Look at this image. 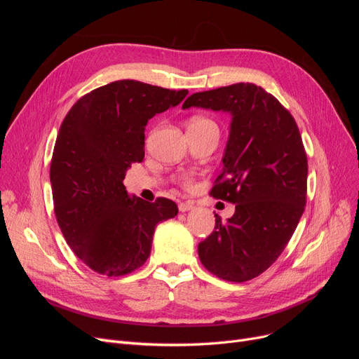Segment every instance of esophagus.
<instances>
[{
	"mask_svg": "<svg viewBox=\"0 0 359 359\" xmlns=\"http://www.w3.org/2000/svg\"><path fill=\"white\" fill-rule=\"evenodd\" d=\"M178 210H180L181 212H187V211L193 210V202H181V203L178 205Z\"/></svg>",
	"mask_w": 359,
	"mask_h": 359,
	"instance_id": "esophagus-1",
	"label": "esophagus"
}]
</instances>
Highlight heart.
<instances>
[{"label":"heart","instance_id":"b5f03b06","mask_svg":"<svg viewBox=\"0 0 359 359\" xmlns=\"http://www.w3.org/2000/svg\"><path fill=\"white\" fill-rule=\"evenodd\" d=\"M198 126H215V123L206 116H193L190 119L189 127H198Z\"/></svg>","mask_w":359,"mask_h":359}]
</instances>
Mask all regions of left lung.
Masks as SVG:
<instances>
[{"label": "left lung", "mask_w": 359, "mask_h": 359, "mask_svg": "<svg viewBox=\"0 0 359 359\" xmlns=\"http://www.w3.org/2000/svg\"><path fill=\"white\" fill-rule=\"evenodd\" d=\"M231 115L222 175L211 194L235 214L198 245L202 265L227 281L262 274L283 252L306 206L307 156L298 126L274 95L255 83L194 93L182 109Z\"/></svg>", "instance_id": "1"}]
</instances>
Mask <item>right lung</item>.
<instances>
[{
    "instance_id": "obj_1",
    "label": "right lung",
    "mask_w": 359,
    "mask_h": 359,
    "mask_svg": "<svg viewBox=\"0 0 359 359\" xmlns=\"http://www.w3.org/2000/svg\"><path fill=\"white\" fill-rule=\"evenodd\" d=\"M187 94L116 81L83 95L64 118L50 163L53 206L67 244L95 273L119 277L142 266L156 226L178 214L175 202H147L123 181L144 160L148 119Z\"/></svg>"
}]
</instances>
